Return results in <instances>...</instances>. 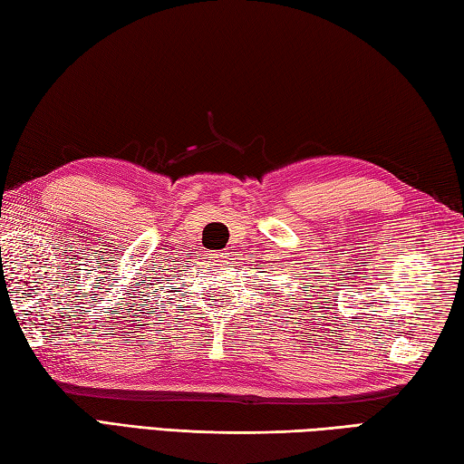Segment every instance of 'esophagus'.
I'll use <instances>...</instances> for the list:
<instances>
[{
    "label": "esophagus",
    "mask_w": 464,
    "mask_h": 464,
    "mask_svg": "<svg viewBox=\"0 0 464 464\" xmlns=\"http://www.w3.org/2000/svg\"><path fill=\"white\" fill-rule=\"evenodd\" d=\"M213 256H217V253H213Z\"/></svg>",
    "instance_id": "obj_1"
}]
</instances>
